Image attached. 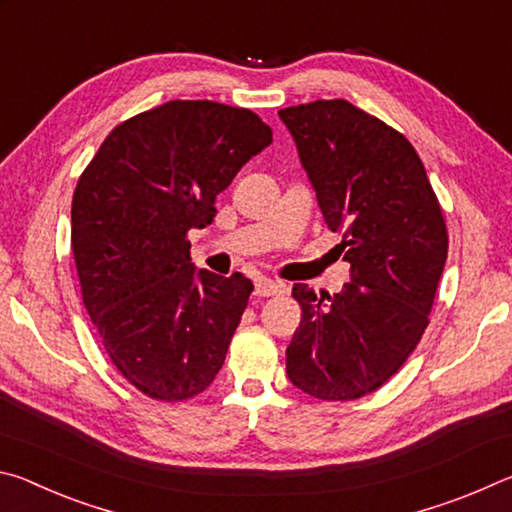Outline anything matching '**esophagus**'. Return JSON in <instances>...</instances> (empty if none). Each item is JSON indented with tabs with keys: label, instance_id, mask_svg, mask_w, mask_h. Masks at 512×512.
I'll list each match as a JSON object with an SVG mask.
<instances>
[{
	"label": "esophagus",
	"instance_id": "34e87169",
	"mask_svg": "<svg viewBox=\"0 0 512 512\" xmlns=\"http://www.w3.org/2000/svg\"><path fill=\"white\" fill-rule=\"evenodd\" d=\"M282 291H284V284L268 280V277H259V280L255 282V296H259V298L277 296V293H282Z\"/></svg>",
	"mask_w": 512,
	"mask_h": 512
}]
</instances>
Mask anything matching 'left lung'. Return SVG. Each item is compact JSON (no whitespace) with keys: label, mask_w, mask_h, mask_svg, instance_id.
Returning a JSON list of instances; mask_svg holds the SVG:
<instances>
[{"label":"left lung","mask_w":512,"mask_h":512,"mask_svg":"<svg viewBox=\"0 0 512 512\" xmlns=\"http://www.w3.org/2000/svg\"><path fill=\"white\" fill-rule=\"evenodd\" d=\"M277 115L350 264V282L334 296L293 284L302 320L287 375L318 400H357L402 368L429 325L447 259L443 210L411 142L350 101Z\"/></svg>","instance_id":"1"}]
</instances>
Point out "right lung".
<instances>
[{"label": "right lung", "instance_id": "right-lung-1", "mask_svg": "<svg viewBox=\"0 0 512 512\" xmlns=\"http://www.w3.org/2000/svg\"><path fill=\"white\" fill-rule=\"evenodd\" d=\"M273 142L255 112L169 101L119 124L76 185L72 250L83 305L110 361L162 402L203 393L225 361L253 282L196 268L187 232Z\"/></svg>", "mask_w": 512, "mask_h": 512}]
</instances>
